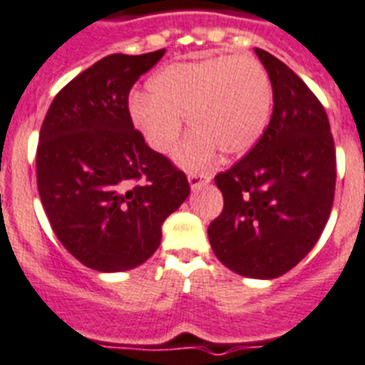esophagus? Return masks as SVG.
Returning <instances> with one entry per match:
<instances>
[{"label": "esophagus", "instance_id": "34e87169", "mask_svg": "<svg viewBox=\"0 0 365 365\" xmlns=\"http://www.w3.org/2000/svg\"><path fill=\"white\" fill-rule=\"evenodd\" d=\"M187 178H189V183H191V189H198V187H202L204 183H207L209 180H211V176L204 173H189Z\"/></svg>", "mask_w": 365, "mask_h": 365}]
</instances>
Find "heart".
<instances>
[{"label":"heart","mask_w":365,"mask_h":365,"mask_svg":"<svg viewBox=\"0 0 365 365\" xmlns=\"http://www.w3.org/2000/svg\"><path fill=\"white\" fill-rule=\"evenodd\" d=\"M150 93L130 97L128 112L148 147L169 152L183 126L195 132L176 150L187 169L246 154L264 132L272 112V81L255 56H207L165 66L148 81Z\"/></svg>","instance_id":"heart-1"}]
</instances>
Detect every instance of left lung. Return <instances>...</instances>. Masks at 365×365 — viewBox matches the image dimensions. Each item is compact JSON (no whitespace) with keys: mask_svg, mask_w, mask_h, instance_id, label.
<instances>
[{"mask_svg":"<svg viewBox=\"0 0 365 365\" xmlns=\"http://www.w3.org/2000/svg\"><path fill=\"white\" fill-rule=\"evenodd\" d=\"M255 53L270 75L274 112L255 147L215 176L224 207L207 235L231 272L274 279L314 248L327 224L336 150L318 97L281 60L262 49Z\"/></svg>","mask_w":365,"mask_h":365,"instance_id":"8db88e82","label":"left lung"}]
</instances>
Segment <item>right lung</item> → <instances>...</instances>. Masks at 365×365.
Instances as JSON below:
<instances>
[{
  "mask_svg": "<svg viewBox=\"0 0 365 365\" xmlns=\"http://www.w3.org/2000/svg\"><path fill=\"white\" fill-rule=\"evenodd\" d=\"M163 55L104 56L56 93L40 128V200L62 246L91 270L143 264L165 218L191 192L185 173L145 143L128 112L132 86Z\"/></svg>",
  "mask_w": 365,
  "mask_h": 365,
  "instance_id": "obj_1",
  "label": "right lung"
}]
</instances>
